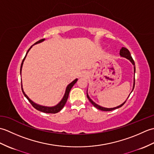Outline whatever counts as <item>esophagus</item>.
<instances>
[{"label":"esophagus","instance_id":"34e87169","mask_svg":"<svg viewBox=\"0 0 154 154\" xmlns=\"http://www.w3.org/2000/svg\"><path fill=\"white\" fill-rule=\"evenodd\" d=\"M79 77L81 78H87L88 77V73L87 71H83L81 72Z\"/></svg>","mask_w":154,"mask_h":154}]
</instances>
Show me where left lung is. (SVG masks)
Listing matches in <instances>:
<instances>
[{"instance_id":"obj_1","label":"left lung","mask_w":154,"mask_h":154,"mask_svg":"<svg viewBox=\"0 0 154 154\" xmlns=\"http://www.w3.org/2000/svg\"><path fill=\"white\" fill-rule=\"evenodd\" d=\"M120 55L121 57H124V58L127 59L128 60H129L130 62H131L132 64L134 65V76H135V71H136L135 63H134V60H133V59H132V56H131V54H130L129 50H128V49H126V48L122 47V48L120 49ZM134 85H135V77H134V83H133V87H132V91H131V93L132 92V91L134 90ZM87 90H88V89H87ZM87 98H88V99H89V100L91 103V104H92L94 107H96L97 109H98L99 110H103V111H111V110H115V109H119V108H120V107L122 106V105H124V104L126 103V100L128 99V98L129 97L130 94H129V96L128 97L126 100L125 101H124V102L122 104H121L120 105L118 106H116V107H114V108H105V107L101 106L99 105V104H97V103H94V101L89 97V94H88V93H87Z\"/></svg>"}]
</instances>
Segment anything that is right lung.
<instances>
[{"instance_id":"right-lung-1","label":"right lung","mask_w":154,"mask_h":154,"mask_svg":"<svg viewBox=\"0 0 154 154\" xmlns=\"http://www.w3.org/2000/svg\"><path fill=\"white\" fill-rule=\"evenodd\" d=\"M45 40V39H42V40L38 41L37 42H35V43L33 45H35V44H40L41 43V42H44ZM33 45H32V46L30 48V49L28 50L26 54L25 57L24 58V60H23L22 62V64H21V67H20V75L22 73V65H23V63H24V61L25 60L26 57V55L28 53V51H30V49L32 48V47L33 46ZM77 79H75L74 81H72V82L71 83H69L68 85L66 87V89H65V94L64 95L63 97V98H62V99L60 101V103H59L58 104H57L56 105H55L54 106H42V105H40V104H38L37 103H35L34 102H33L30 98H29L27 95L26 94L24 93V90H23V88H22V93L23 94H24V96L26 97V99L29 100V102H30L31 103V104L32 106H33L35 109L39 110V111H41V112H45V113H51V114H55V113H57L58 112H60V111L63 109V106H65V103H66L67 100V99H68V97H69V92L70 91L71 89V88L73 87V86L76 83V82L77 81ZM22 83V82H21Z\"/></svg>"}]
</instances>
